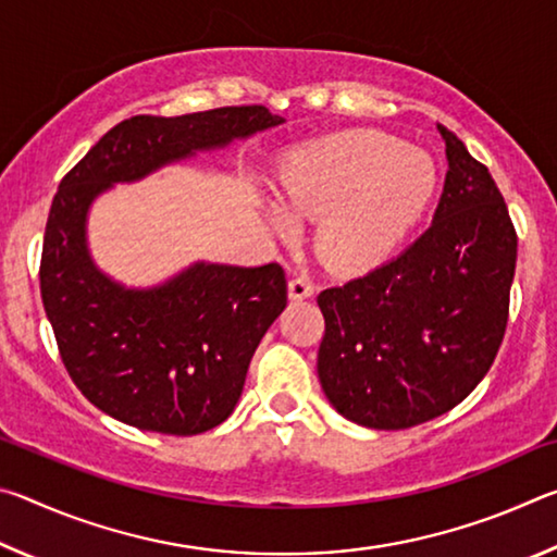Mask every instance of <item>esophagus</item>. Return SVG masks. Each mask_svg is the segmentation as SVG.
I'll use <instances>...</instances> for the list:
<instances>
[{"mask_svg":"<svg viewBox=\"0 0 557 557\" xmlns=\"http://www.w3.org/2000/svg\"><path fill=\"white\" fill-rule=\"evenodd\" d=\"M287 292H289V299L292 301H301V299H307V297L314 295V285L307 277H292L287 282Z\"/></svg>","mask_w":557,"mask_h":557,"instance_id":"1","label":"esophagus"}]
</instances>
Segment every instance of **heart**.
Returning a JSON list of instances; mask_svg holds the SVG:
<instances>
[{"label": "heart", "instance_id": "heart-1", "mask_svg": "<svg viewBox=\"0 0 557 557\" xmlns=\"http://www.w3.org/2000/svg\"><path fill=\"white\" fill-rule=\"evenodd\" d=\"M437 164L381 129H351L297 145L280 159L262 213L280 233L317 219L314 250L329 268L363 272L388 260L437 194Z\"/></svg>", "mask_w": 557, "mask_h": 557}]
</instances>
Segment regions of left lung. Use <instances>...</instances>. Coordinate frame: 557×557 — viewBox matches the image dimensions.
<instances>
[{"label": "left lung", "instance_id": "8db88e82", "mask_svg": "<svg viewBox=\"0 0 557 557\" xmlns=\"http://www.w3.org/2000/svg\"><path fill=\"white\" fill-rule=\"evenodd\" d=\"M445 139L435 219L408 250L317 297V373L338 414L405 430L455 408L492 369L506 332L516 231L502 191L461 139Z\"/></svg>", "mask_w": 557, "mask_h": 557}]
</instances>
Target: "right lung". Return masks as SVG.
<instances>
[{
	"mask_svg": "<svg viewBox=\"0 0 557 557\" xmlns=\"http://www.w3.org/2000/svg\"><path fill=\"white\" fill-rule=\"evenodd\" d=\"M262 106L122 120L63 176L41 256V299L81 393L110 418L162 435H199L235 410L260 338L287 305L277 262L196 260L147 287L92 258L90 209L115 184L219 152L282 125Z\"/></svg>",
	"mask_w": 557,
	"mask_h": 557,
	"instance_id": "add662e5",
	"label": "right lung"
}]
</instances>
